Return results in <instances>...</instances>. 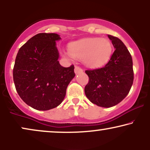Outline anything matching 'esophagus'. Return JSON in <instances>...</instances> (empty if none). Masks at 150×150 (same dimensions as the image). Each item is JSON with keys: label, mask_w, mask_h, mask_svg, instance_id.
Here are the masks:
<instances>
[{"label": "esophagus", "mask_w": 150, "mask_h": 150, "mask_svg": "<svg viewBox=\"0 0 150 150\" xmlns=\"http://www.w3.org/2000/svg\"><path fill=\"white\" fill-rule=\"evenodd\" d=\"M83 71L82 69H81V67H78V66H76V67H75V73L76 74H78L79 73H81V72Z\"/></svg>", "instance_id": "1"}]
</instances>
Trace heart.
Instances as JSON below:
<instances>
[{"instance_id": "1", "label": "heart", "mask_w": 150, "mask_h": 150, "mask_svg": "<svg viewBox=\"0 0 150 150\" xmlns=\"http://www.w3.org/2000/svg\"><path fill=\"white\" fill-rule=\"evenodd\" d=\"M112 50L111 42L100 38L82 39L69 45L72 56L83 59L85 65L91 68H99L106 64L112 54Z\"/></svg>"}]
</instances>
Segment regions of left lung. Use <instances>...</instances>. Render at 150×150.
<instances>
[{"label":"left lung","instance_id":"left-lung-1","mask_svg":"<svg viewBox=\"0 0 150 150\" xmlns=\"http://www.w3.org/2000/svg\"><path fill=\"white\" fill-rule=\"evenodd\" d=\"M116 49L104 67L86 70L89 81L86 96L98 106L110 108L118 104L127 95L134 80L133 63L127 47L118 38L108 35Z\"/></svg>","mask_w":150,"mask_h":150}]
</instances>
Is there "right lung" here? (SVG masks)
Instances as JSON below:
<instances>
[{"mask_svg":"<svg viewBox=\"0 0 150 150\" xmlns=\"http://www.w3.org/2000/svg\"><path fill=\"white\" fill-rule=\"evenodd\" d=\"M57 33H41L20 48L13 77L16 89L24 102L38 110L58 106L75 74L74 65L65 68L57 60Z\"/></svg>","mask_w":150,"mask_h":150,"instance_id":"right-lung-1","label":"right lung"}]
</instances>
